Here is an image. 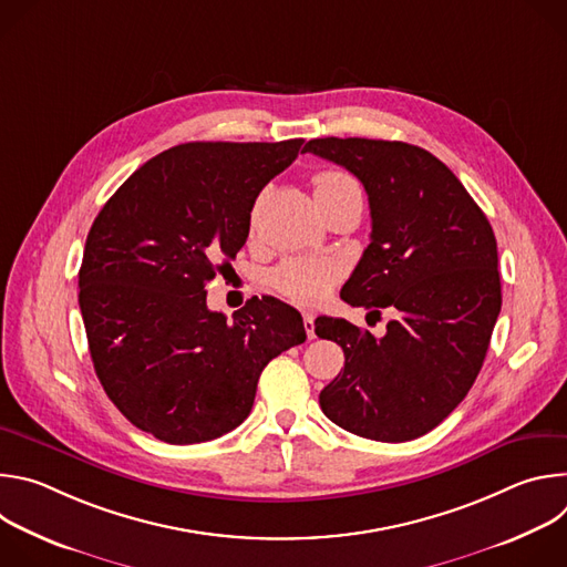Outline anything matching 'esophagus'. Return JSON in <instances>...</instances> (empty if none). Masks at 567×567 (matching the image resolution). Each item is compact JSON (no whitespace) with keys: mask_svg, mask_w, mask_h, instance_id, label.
Listing matches in <instances>:
<instances>
[{"mask_svg":"<svg viewBox=\"0 0 567 567\" xmlns=\"http://www.w3.org/2000/svg\"><path fill=\"white\" fill-rule=\"evenodd\" d=\"M302 326H305V332H307V339H313V313L311 311H302Z\"/></svg>","mask_w":567,"mask_h":567,"instance_id":"esophagus-1","label":"esophagus"}]
</instances>
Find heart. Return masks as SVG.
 Here are the masks:
<instances>
[{"instance_id":"b5f03b06","label":"heart","mask_w":567,"mask_h":567,"mask_svg":"<svg viewBox=\"0 0 567 567\" xmlns=\"http://www.w3.org/2000/svg\"><path fill=\"white\" fill-rule=\"evenodd\" d=\"M316 199L337 197L350 190H359L357 182L339 171H322L313 177ZM341 269L337 262L326 258H293L280 265L274 271L276 289L302 305H311L326 298L334 282L339 280Z\"/></svg>"}]
</instances>
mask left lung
<instances>
[{"label":"left lung","instance_id":"obj_1","mask_svg":"<svg viewBox=\"0 0 567 567\" xmlns=\"http://www.w3.org/2000/svg\"><path fill=\"white\" fill-rule=\"evenodd\" d=\"M302 152L343 166L368 193L370 245L341 298L399 311L381 339L346 318H316V334L346 354L320 390V409L368 440L426 435L466 396L489 350L503 305L494 228L460 179L417 145L326 136Z\"/></svg>","mask_w":567,"mask_h":567}]
</instances>
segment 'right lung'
Masks as SVG:
<instances>
[{"label":"right lung","mask_w":567,"mask_h":567,"mask_svg":"<svg viewBox=\"0 0 567 567\" xmlns=\"http://www.w3.org/2000/svg\"><path fill=\"white\" fill-rule=\"evenodd\" d=\"M300 145L171 147L130 175L90 228L78 302L94 370L114 406L161 442L239 426L265 365L307 339L300 313L276 298H251L228 320L204 289L245 247L260 190Z\"/></svg>","instance_id":"obj_1"}]
</instances>
